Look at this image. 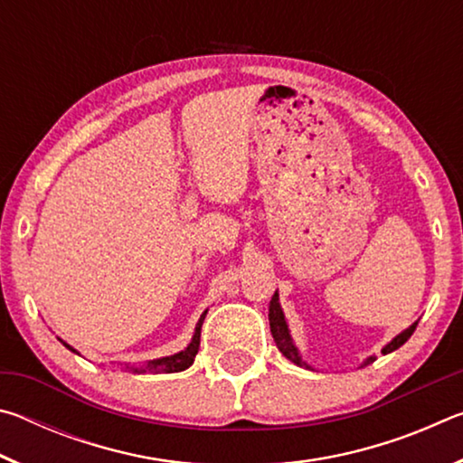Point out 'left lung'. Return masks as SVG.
Segmentation results:
<instances>
[{
  "mask_svg": "<svg viewBox=\"0 0 463 463\" xmlns=\"http://www.w3.org/2000/svg\"><path fill=\"white\" fill-rule=\"evenodd\" d=\"M417 325H419V323H414V325H411L409 328H406V331H402L401 335H396L394 339H392V341L386 345V347L382 349V354L386 355V354H392V351H396L398 347H402V345L411 339V335L414 333V328H417ZM269 328H271L273 341H276L278 349L281 351V354H284L292 364L308 367V364L302 362V357H300V354H298V349H296V345H294V341H292V336H289L288 323H286L284 312H281V307H279V296H278V292L273 294L271 302H269ZM373 362H375V357H367L365 362H364V365L373 364Z\"/></svg>",
  "mask_w": 463,
  "mask_h": 463,
  "instance_id": "8db88e82",
  "label": "left lung"
}]
</instances>
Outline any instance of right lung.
<instances>
[{"mask_svg": "<svg viewBox=\"0 0 463 463\" xmlns=\"http://www.w3.org/2000/svg\"><path fill=\"white\" fill-rule=\"evenodd\" d=\"M208 312V310H206ZM206 312H203V315L200 317V320H198V325H195V333H194V336H192V341H190V345H187V347L184 349V351H179V354H175V355H169V357H161V359H153V362H148L145 367H128V370H132V372H137V373H145V372H165V373H175V372H184V370H187V367H190L192 364H194V359H195V354H198V349H200V331H202V323H203V318H206ZM65 345L67 349H71L73 354H77V351L73 349V347H69L67 343H62Z\"/></svg>", "mask_w": 463, "mask_h": 463, "instance_id": "right-lung-1", "label": "right lung"}]
</instances>
